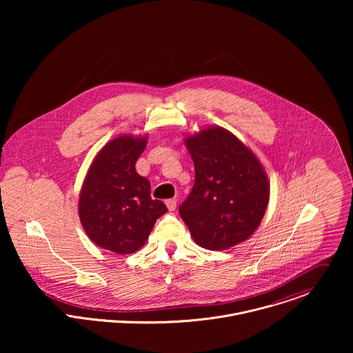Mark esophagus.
<instances>
[{"mask_svg":"<svg viewBox=\"0 0 353 353\" xmlns=\"http://www.w3.org/2000/svg\"><path fill=\"white\" fill-rule=\"evenodd\" d=\"M165 205H167V208H168V210H175V208H176V200H174V199H170V200H167L165 201Z\"/></svg>","mask_w":353,"mask_h":353,"instance_id":"obj_1","label":"esophagus"}]
</instances>
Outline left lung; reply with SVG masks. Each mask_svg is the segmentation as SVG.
Returning <instances> with one entry per match:
<instances>
[{"mask_svg":"<svg viewBox=\"0 0 353 353\" xmlns=\"http://www.w3.org/2000/svg\"><path fill=\"white\" fill-rule=\"evenodd\" d=\"M196 181L179 214L194 242L227 250L245 242L261 224L270 185L258 157L236 136L209 126L185 139Z\"/></svg>","mask_w":353,"mask_h":353,"instance_id":"left-lung-1","label":"left lung"}]
</instances>
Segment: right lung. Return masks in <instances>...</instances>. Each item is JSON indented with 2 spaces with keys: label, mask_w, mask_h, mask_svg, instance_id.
I'll use <instances>...</instances> for the list:
<instances>
[{
  "label": "right lung",
  "mask_w": 353,
  "mask_h": 353,
  "mask_svg": "<svg viewBox=\"0 0 353 353\" xmlns=\"http://www.w3.org/2000/svg\"><path fill=\"white\" fill-rule=\"evenodd\" d=\"M147 136H118L108 141L88 168L79 199V216L88 238L101 249L132 254L141 249L167 212L151 199V183L136 171Z\"/></svg>",
  "instance_id": "add662e5"
}]
</instances>
